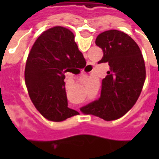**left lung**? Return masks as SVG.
<instances>
[{"mask_svg":"<svg viewBox=\"0 0 159 159\" xmlns=\"http://www.w3.org/2000/svg\"><path fill=\"white\" fill-rule=\"evenodd\" d=\"M95 44L103 52L99 63H108L110 70L102 80L100 98L80 111L107 121L115 120L125 115L141 95L146 78L143 57L136 42L118 30L100 34Z\"/></svg>","mask_w":159,"mask_h":159,"instance_id":"8db88e82","label":"left lung"}]
</instances>
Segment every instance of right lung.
I'll return each instance as SVG.
<instances>
[{"mask_svg": "<svg viewBox=\"0 0 159 159\" xmlns=\"http://www.w3.org/2000/svg\"><path fill=\"white\" fill-rule=\"evenodd\" d=\"M82 64L86 60L67 28H49L35 40L26 60L25 80L31 100L45 119L60 122L78 114L68 108L64 80L67 71H80Z\"/></svg>", "mask_w": 159, "mask_h": 159, "instance_id": "right-lung-1", "label": "right lung"}]
</instances>
